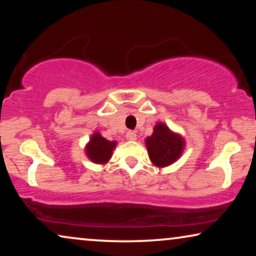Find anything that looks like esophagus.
I'll return each mask as SVG.
<instances>
[{"label":"esophagus","mask_w":256,"mask_h":256,"mask_svg":"<svg viewBox=\"0 0 256 256\" xmlns=\"http://www.w3.org/2000/svg\"><path fill=\"white\" fill-rule=\"evenodd\" d=\"M126 138H127L129 141H134V140H136V132L129 130L127 134H126Z\"/></svg>","instance_id":"1"}]
</instances>
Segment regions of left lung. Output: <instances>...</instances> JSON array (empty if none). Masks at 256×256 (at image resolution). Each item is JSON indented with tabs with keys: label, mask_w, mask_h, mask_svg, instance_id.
<instances>
[{
	"label": "left lung",
	"mask_w": 256,
	"mask_h": 256,
	"mask_svg": "<svg viewBox=\"0 0 256 256\" xmlns=\"http://www.w3.org/2000/svg\"><path fill=\"white\" fill-rule=\"evenodd\" d=\"M146 148L152 162L157 166H166L182 155L184 141L164 124H157L154 132L146 140Z\"/></svg>",
	"instance_id": "obj_1"
}]
</instances>
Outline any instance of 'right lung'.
<instances>
[{
    "label": "right lung",
    "instance_id": "right-lung-1",
    "mask_svg": "<svg viewBox=\"0 0 256 256\" xmlns=\"http://www.w3.org/2000/svg\"><path fill=\"white\" fill-rule=\"evenodd\" d=\"M115 146H116V142L108 141L99 132H94L86 146V154L94 163H106L110 158Z\"/></svg>",
    "mask_w": 256,
    "mask_h": 256
}]
</instances>
